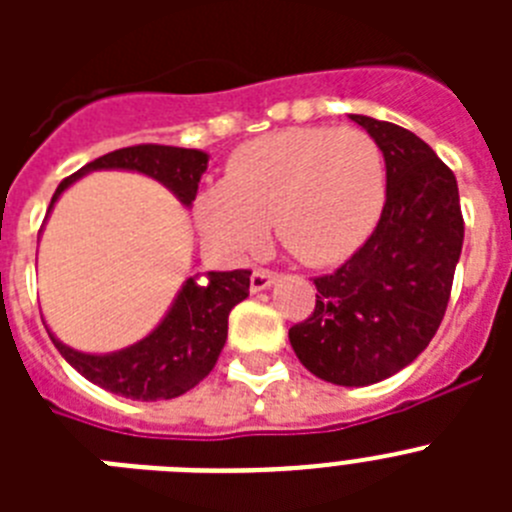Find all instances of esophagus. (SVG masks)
<instances>
[{"mask_svg":"<svg viewBox=\"0 0 512 512\" xmlns=\"http://www.w3.org/2000/svg\"><path fill=\"white\" fill-rule=\"evenodd\" d=\"M274 282H277V274H274V271L256 269L251 274V292H264V289H269Z\"/></svg>","mask_w":512,"mask_h":512,"instance_id":"obj_1","label":"esophagus"}]
</instances>
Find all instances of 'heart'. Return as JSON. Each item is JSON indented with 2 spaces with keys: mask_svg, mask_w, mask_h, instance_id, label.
<instances>
[{
  "mask_svg": "<svg viewBox=\"0 0 512 512\" xmlns=\"http://www.w3.org/2000/svg\"><path fill=\"white\" fill-rule=\"evenodd\" d=\"M387 200L377 140L356 128H289L235 151L223 182L200 194L197 228L233 259L277 241L307 266L354 256Z\"/></svg>",
  "mask_w": 512,
  "mask_h": 512,
  "instance_id": "obj_1",
  "label": "heart"
}]
</instances>
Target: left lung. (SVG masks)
Returning a JSON list of instances; mask_svg holds the SVG:
<instances>
[{
	"label": "left lung",
	"instance_id": "8db88e82",
	"mask_svg": "<svg viewBox=\"0 0 512 512\" xmlns=\"http://www.w3.org/2000/svg\"><path fill=\"white\" fill-rule=\"evenodd\" d=\"M377 140L387 200L369 241L333 274L289 343L307 372L366 387L413 364L436 336L464 243L456 176L425 140L395 122L348 115Z\"/></svg>",
	"mask_w": 512,
	"mask_h": 512
}]
</instances>
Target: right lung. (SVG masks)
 Segmentation results:
<instances>
[{"label":"right lung","mask_w":512,"mask_h":512,"mask_svg":"<svg viewBox=\"0 0 512 512\" xmlns=\"http://www.w3.org/2000/svg\"><path fill=\"white\" fill-rule=\"evenodd\" d=\"M207 161L210 156L197 148L156 146V143L120 148L94 158L92 164L63 179L53 194L48 212L76 179L102 169L151 176L158 184H164L184 207H192ZM248 287H251L248 269L210 271L205 284H197V277H189L171 302L164 320L146 338L112 354H84L58 341L51 330L48 336L56 343L63 359L81 377L99 384L102 390L143 402L171 400L197 387L212 372L228 338L230 310L246 300Z\"/></svg>","instance_id":"obj_1"}]
</instances>
